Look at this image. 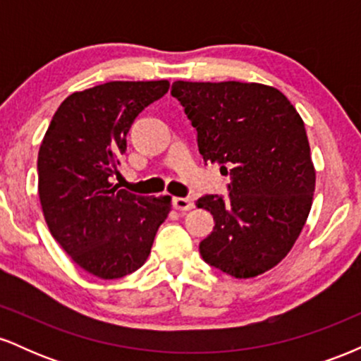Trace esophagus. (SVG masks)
<instances>
[{"mask_svg":"<svg viewBox=\"0 0 361 361\" xmlns=\"http://www.w3.org/2000/svg\"><path fill=\"white\" fill-rule=\"evenodd\" d=\"M173 205H175V209L181 210V212H186V210L193 209V202L190 200V198H183V197L173 198Z\"/></svg>","mask_w":361,"mask_h":361,"instance_id":"obj_1","label":"esophagus"}]
</instances>
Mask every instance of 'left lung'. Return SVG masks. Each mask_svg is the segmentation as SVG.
<instances>
[{"label":"left lung","mask_w":361,"mask_h":361,"mask_svg":"<svg viewBox=\"0 0 361 361\" xmlns=\"http://www.w3.org/2000/svg\"><path fill=\"white\" fill-rule=\"evenodd\" d=\"M171 94L197 128L205 163L231 175L226 198L197 200L215 222L202 258L235 279L271 270L299 238L316 188L300 115L281 91L259 82L175 81Z\"/></svg>","instance_id":"left-lung-1"}]
</instances>
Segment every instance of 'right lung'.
I'll return each instance as SVG.
<instances>
[{
  "mask_svg": "<svg viewBox=\"0 0 361 361\" xmlns=\"http://www.w3.org/2000/svg\"><path fill=\"white\" fill-rule=\"evenodd\" d=\"M169 82L110 81L69 94L40 144L39 197L49 231L82 270L122 279L147 259L171 197H140L114 185L128 128Z\"/></svg>",
  "mask_w": 361,
  "mask_h": 361,
  "instance_id": "obj_1",
  "label": "right lung"
}]
</instances>
